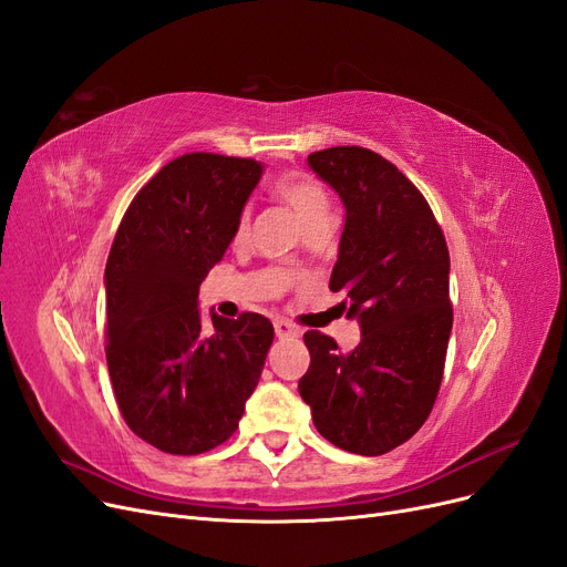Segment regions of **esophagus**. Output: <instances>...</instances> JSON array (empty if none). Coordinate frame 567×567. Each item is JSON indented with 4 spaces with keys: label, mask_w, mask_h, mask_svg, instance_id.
Instances as JSON below:
<instances>
[{
    "label": "esophagus",
    "mask_w": 567,
    "mask_h": 567,
    "mask_svg": "<svg viewBox=\"0 0 567 567\" xmlns=\"http://www.w3.org/2000/svg\"><path fill=\"white\" fill-rule=\"evenodd\" d=\"M275 333L279 340H296V338H300V328L292 326L290 321L279 319V321H275Z\"/></svg>",
    "instance_id": "1"
}]
</instances>
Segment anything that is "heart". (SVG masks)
<instances>
[{"instance_id": "1", "label": "heart", "mask_w": 567, "mask_h": 567, "mask_svg": "<svg viewBox=\"0 0 567 567\" xmlns=\"http://www.w3.org/2000/svg\"><path fill=\"white\" fill-rule=\"evenodd\" d=\"M271 192L292 208V213L300 218L305 227L330 220V204L328 194L319 181L311 178L307 173H284L271 183ZM248 231V216L241 213L237 227H234V241H241Z\"/></svg>"}]
</instances>
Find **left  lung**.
<instances>
[{"instance_id":"left-lung-1","label":"left lung","mask_w":567,"mask_h":567,"mask_svg":"<svg viewBox=\"0 0 567 567\" xmlns=\"http://www.w3.org/2000/svg\"><path fill=\"white\" fill-rule=\"evenodd\" d=\"M307 164L347 210L330 290L347 296L361 342L344 354L307 330L311 361L298 389L323 439L378 457L413 436L439 396L453 328L451 256L422 192L378 152L328 147Z\"/></svg>"}]
</instances>
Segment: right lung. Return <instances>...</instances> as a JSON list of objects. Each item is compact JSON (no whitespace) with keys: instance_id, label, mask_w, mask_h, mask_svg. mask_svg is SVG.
<instances>
[{"instance_id":"1","label":"right lung","mask_w":567,"mask_h":567,"mask_svg":"<svg viewBox=\"0 0 567 567\" xmlns=\"http://www.w3.org/2000/svg\"><path fill=\"white\" fill-rule=\"evenodd\" d=\"M262 175L256 159L189 152L133 197L105 267V357L135 436L168 455H199L237 432L275 326L256 311L213 315L199 286L220 262Z\"/></svg>"}]
</instances>
